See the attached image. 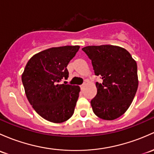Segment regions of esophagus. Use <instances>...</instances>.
Segmentation results:
<instances>
[{
    "label": "esophagus",
    "mask_w": 154,
    "mask_h": 154,
    "mask_svg": "<svg viewBox=\"0 0 154 154\" xmlns=\"http://www.w3.org/2000/svg\"><path fill=\"white\" fill-rule=\"evenodd\" d=\"M85 85H86V84H85V82H84V83L83 84H82V85H80V88H81V89L82 90V89H83V88H84V87H85Z\"/></svg>",
    "instance_id": "esophagus-1"
}]
</instances>
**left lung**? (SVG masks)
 Instances as JSON below:
<instances>
[{
    "label": "left lung",
    "instance_id": "1",
    "mask_svg": "<svg viewBox=\"0 0 154 154\" xmlns=\"http://www.w3.org/2000/svg\"><path fill=\"white\" fill-rule=\"evenodd\" d=\"M91 60L96 82V97L91 101L94 113L100 119L114 120L128 109L138 88L137 65L125 48L113 45L82 48Z\"/></svg>",
    "mask_w": 154,
    "mask_h": 154
}]
</instances>
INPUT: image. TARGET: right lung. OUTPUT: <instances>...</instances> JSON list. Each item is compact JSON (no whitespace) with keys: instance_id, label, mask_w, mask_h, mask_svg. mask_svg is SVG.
<instances>
[{"instance_id":"1","label":"right lung","mask_w":154,"mask_h":154,"mask_svg":"<svg viewBox=\"0 0 154 154\" xmlns=\"http://www.w3.org/2000/svg\"><path fill=\"white\" fill-rule=\"evenodd\" d=\"M79 48L65 46L40 51L30 58L22 74L27 100L39 115L51 122H66L74 114L80 88L61 81L69 77L66 67Z\"/></svg>"}]
</instances>
